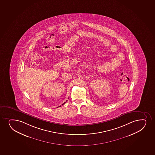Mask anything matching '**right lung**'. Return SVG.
Here are the masks:
<instances>
[{"instance_id":"add662e5","label":"right lung","mask_w":155,"mask_h":155,"mask_svg":"<svg viewBox=\"0 0 155 155\" xmlns=\"http://www.w3.org/2000/svg\"><path fill=\"white\" fill-rule=\"evenodd\" d=\"M64 103H65V102H64ZM64 103H63V104H62V105H63V104H64ZM60 107H61V106H60Z\"/></svg>"}]
</instances>
